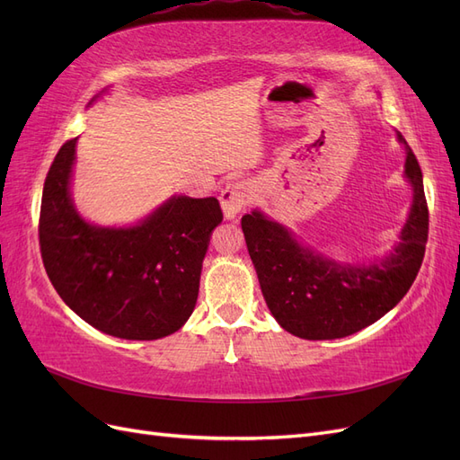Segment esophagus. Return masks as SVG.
<instances>
[{
    "instance_id": "obj_1",
    "label": "esophagus",
    "mask_w": 460,
    "mask_h": 460,
    "mask_svg": "<svg viewBox=\"0 0 460 460\" xmlns=\"http://www.w3.org/2000/svg\"><path fill=\"white\" fill-rule=\"evenodd\" d=\"M252 188L245 182H230L225 190L220 191V205L225 211L226 218H234L238 213L252 203Z\"/></svg>"
}]
</instances>
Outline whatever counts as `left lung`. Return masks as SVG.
Instances as JSON below:
<instances>
[{
	"instance_id": "obj_1",
	"label": "left lung",
	"mask_w": 460,
	"mask_h": 460,
	"mask_svg": "<svg viewBox=\"0 0 460 460\" xmlns=\"http://www.w3.org/2000/svg\"><path fill=\"white\" fill-rule=\"evenodd\" d=\"M405 174L414 198L401 242L370 267H349L314 255L259 211L242 217L264 301L284 330L303 340L345 338L374 324L407 296L424 259L429 222L422 171L411 147Z\"/></svg>"
}]
</instances>
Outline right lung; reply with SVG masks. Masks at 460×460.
<instances>
[{"label": "right lung", "instance_id": "1", "mask_svg": "<svg viewBox=\"0 0 460 460\" xmlns=\"http://www.w3.org/2000/svg\"><path fill=\"white\" fill-rule=\"evenodd\" d=\"M75 146L76 137L61 146L41 193L38 235L49 282L82 320L109 336H171L196 307L203 257L222 220L218 199L178 196L137 226H92L68 193Z\"/></svg>", "mask_w": 460, "mask_h": 460}]
</instances>
